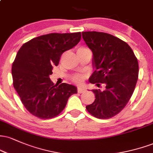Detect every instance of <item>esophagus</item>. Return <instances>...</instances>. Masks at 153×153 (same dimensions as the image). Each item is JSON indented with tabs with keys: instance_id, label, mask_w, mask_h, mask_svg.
Here are the masks:
<instances>
[{
	"instance_id": "obj_1",
	"label": "esophagus",
	"mask_w": 153,
	"mask_h": 153,
	"mask_svg": "<svg viewBox=\"0 0 153 153\" xmlns=\"http://www.w3.org/2000/svg\"><path fill=\"white\" fill-rule=\"evenodd\" d=\"M83 92H85V89H84L83 88H81V87L78 88V93H79V94H82V93Z\"/></svg>"
}]
</instances>
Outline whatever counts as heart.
Returning <instances> with one entry per match:
<instances>
[{
    "mask_svg": "<svg viewBox=\"0 0 153 153\" xmlns=\"http://www.w3.org/2000/svg\"><path fill=\"white\" fill-rule=\"evenodd\" d=\"M88 50V49L85 48V47H80V48L78 49V52H80V51H83V50ZM84 78H85V75H82V74H78V75H75L73 77L72 80H73V82H75V83L78 84H80L82 83V81H83Z\"/></svg>",
    "mask_w": 153,
    "mask_h": 153,
    "instance_id": "obj_1",
    "label": "heart"
}]
</instances>
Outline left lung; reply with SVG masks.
I'll list each match as a JSON object with an SVG mask.
<instances>
[{
    "label": "left lung",
    "mask_w": 153,
    "mask_h": 153,
    "mask_svg": "<svg viewBox=\"0 0 153 153\" xmlns=\"http://www.w3.org/2000/svg\"><path fill=\"white\" fill-rule=\"evenodd\" d=\"M82 38L93 52L96 68L90 82L105 89L92 90L94 102L86 106L98 119H110L118 114L132 96L139 74V65L127 43L113 35L99 31H82Z\"/></svg>",
    "instance_id": "obj_1"
}]
</instances>
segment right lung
<instances>
[{
	"label": "right lung",
	"instance_id": "right-lung-1",
	"mask_svg": "<svg viewBox=\"0 0 153 153\" xmlns=\"http://www.w3.org/2000/svg\"><path fill=\"white\" fill-rule=\"evenodd\" d=\"M81 33H51L32 39L22 45L12 65L13 87L25 108L39 119L54 118L77 94L74 85L57 86L50 80L53 67L61 55L80 42Z\"/></svg>",
	"mask_w": 153,
	"mask_h": 153
}]
</instances>
